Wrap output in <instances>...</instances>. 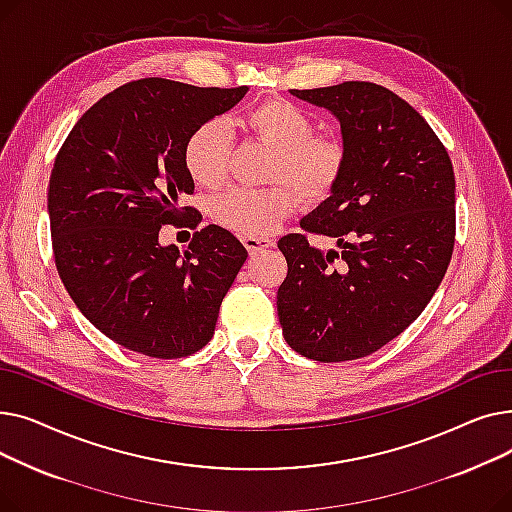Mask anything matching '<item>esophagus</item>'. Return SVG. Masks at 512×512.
Segmentation results:
<instances>
[{"instance_id": "obj_1", "label": "esophagus", "mask_w": 512, "mask_h": 512, "mask_svg": "<svg viewBox=\"0 0 512 512\" xmlns=\"http://www.w3.org/2000/svg\"><path fill=\"white\" fill-rule=\"evenodd\" d=\"M242 245H245V249H247L251 255H255V253H259V251H265V249L274 247V240H270V238L245 236V238H242Z\"/></svg>"}]
</instances>
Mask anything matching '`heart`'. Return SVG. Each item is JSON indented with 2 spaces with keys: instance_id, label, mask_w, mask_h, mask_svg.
Wrapping results in <instances>:
<instances>
[{
  "instance_id": "1",
  "label": "heart",
  "mask_w": 512,
  "mask_h": 512,
  "mask_svg": "<svg viewBox=\"0 0 512 512\" xmlns=\"http://www.w3.org/2000/svg\"><path fill=\"white\" fill-rule=\"evenodd\" d=\"M247 126L276 149L272 182L290 184L307 203L324 201L338 184L346 151L340 141L315 137V120L286 99H267L247 114ZM234 139L230 122L211 118L199 124L184 143V166L205 188H220L232 166ZM297 197L288 186L232 188L211 203L213 220L238 236H267L292 213Z\"/></svg>"
}]
</instances>
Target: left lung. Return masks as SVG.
I'll use <instances>...</instances> for the list:
<instances>
[{
    "mask_svg": "<svg viewBox=\"0 0 512 512\" xmlns=\"http://www.w3.org/2000/svg\"><path fill=\"white\" fill-rule=\"evenodd\" d=\"M326 107L342 132L346 164L332 195L301 228L338 251L286 234L288 274L278 317L299 355L338 363L367 357L405 332L438 290L454 249V172L423 116L365 80L290 89Z\"/></svg>",
    "mask_w": 512,
    "mask_h": 512,
    "instance_id": "8db88e82",
    "label": "left lung"
}]
</instances>
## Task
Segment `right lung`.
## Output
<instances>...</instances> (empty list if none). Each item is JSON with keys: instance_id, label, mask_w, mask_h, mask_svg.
Listing matches in <instances>:
<instances>
[{"instance_id": "right-lung-1", "label": "right lung", "mask_w": 512, "mask_h": 512, "mask_svg": "<svg viewBox=\"0 0 512 512\" xmlns=\"http://www.w3.org/2000/svg\"><path fill=\"white\" fill-rule=\"evenodd\" d=\"M247 91L132 80L89 107L56 157L47 211L58 274L80 313L128 351L180 359L213 336L247 249L209 224L180 253L159 245V230L184 215L199 226L201 213L180 207L195 193L184 143Z\"/></svg>"}]
</instances>
